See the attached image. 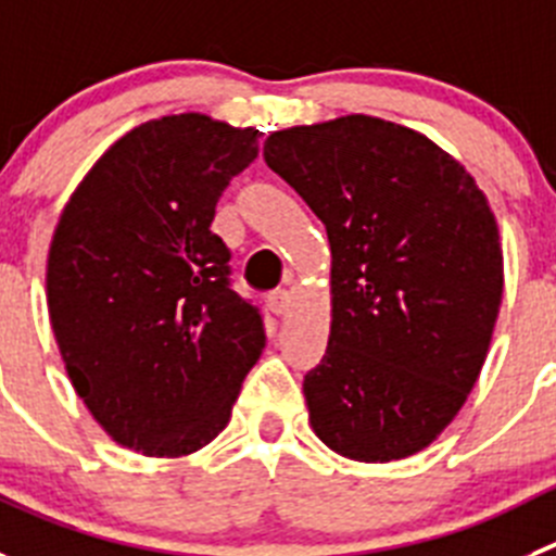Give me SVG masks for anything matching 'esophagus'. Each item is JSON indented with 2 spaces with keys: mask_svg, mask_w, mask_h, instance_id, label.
<instances>
[{
  "mask_svg": "<svg viewBox=\"0 0 556 556\" xmlns=\"http://www.w3.org/2000/svg\"><path fill=\"white\" fill-rule=\"evenodd\" d=\"M290 304H293V299H290L288 290H277V293L268 295V309L274 315H285L290 309Z\"/></svg>",
  "mask_w": 556,
  "mask_h": 556,
  "instance_id": "obj_1",
  "label": "esophagus"
}]
</instances>
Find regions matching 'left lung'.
<instances>
[{"label": "left lung", "instance_id": "1", "mask_svg": "<svg viewBox=\"0 0 556 556\" xmlns=\"http://www.w3.org/2000/svg\"><path fill=\"white\" fill-rule=\"evenodd\" d=\"M263 155L331 247L329 345L304 376L315 435L365 464L419 453L464 406L500 315L489 200L428 137L370 114L274 131Z\"/></svg>", "mask_w": 556, "mask_h": 556}]
</instances>
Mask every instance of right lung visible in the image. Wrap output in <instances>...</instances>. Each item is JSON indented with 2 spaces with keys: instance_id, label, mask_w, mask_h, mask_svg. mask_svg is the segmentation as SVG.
<instances>
[{
  "instance_id": "1",
  "label": "right lung",
  "mask_w": 556,
  "mask_h": 556,
  "mask_svg": "<svg viewBox=\"0 0 556 556\" xmlns=\"http://www.w3.org/2000/svg\"><path fill=\"white\" fill-rule=\"evenodd\" d=\"M254 128L169 114L117 139L85 175L49 249L62 362L114 442L150 458L205 447L266 349L230 285L216 202L257 159Z\"/></svg>"
}]
</instances>
